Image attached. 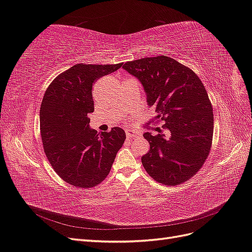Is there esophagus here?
<instances>
[{"instance_id": "obj_1", "label": "esophagus", "mask_w": 252, "mask_h": 252, "mask_svg": "<svg viewBox=\"0 0 252 252\" xmlns=\"http://www.w3.org/2000/svg\"><path fill=\"white\" fill-rule=\"evenodd\" d=\"M141 135V133L136 132L134 130H131V129H127L126 130V136L127 139H130V138H139V136Z\"/></svg>"}]
</instances>
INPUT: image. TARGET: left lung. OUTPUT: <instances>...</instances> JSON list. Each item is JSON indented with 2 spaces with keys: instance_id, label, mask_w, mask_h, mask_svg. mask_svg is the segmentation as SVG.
<instances>
[{
  "instance_id": "obj_1",
  "label": "left lung",
  "mask_w": 252,
  "mask_h": 252,
  "mask_svg": "<svg viewBox=\"0 0 252 252\" xmlns=\"http://www.w3.org/2000/svg\"><path fill=\"white\" fill-rule=\"evenodd\" d=\"M123 68L138 79L147 104L163 122L145 132L150 149L142 157L145 170L157 182L175 186L201 169L212 145L211 102L199 77L169 57L157 56L126 62ZM154 122V121H151Z\"/></svg>"
}]
</instances>
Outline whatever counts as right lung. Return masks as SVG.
I'll return each instance as SVG.
<instances>
[{
    "label": "right lung",
    "instance_id": "add662e5",
    "mask_svg": "<svg viewBox=\"0 0 252 252\" xmlns=\"http://www.w3.org/2000/svg\"><path fill=\"white\" fill-rule=\"evenodd\" d=\"M122 64H77L59 74L43 96L40 129L50 165L68 184L91 188L109 174L126 133L120 127L97 133L88 118L94 110L93 86Z\"/></svg>",
    "mask_w": 252,
    "mask_h": 252
}]
</instances>
